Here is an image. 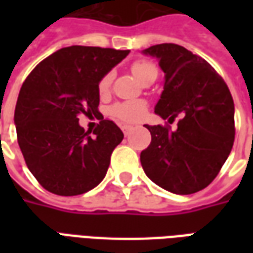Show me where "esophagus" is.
<instances>
[{
	"instance_id": "34e87169",
	"label": "esophagus",
	"mask_w": 253,
	"mask_h": 253,
	"mask_svg": "<svg viewBox=\"0 0 253 253\" xmlns=\"http://www.w3.org/2000/svg\"><path fill=\"white\" fill-rule=\"evenodd\" d=\"M122 130H123V132H125V135H130L131 134V131L134 130V127L132 126H128V125H125V126H122Z\"/></svg>"
}]
</instances>
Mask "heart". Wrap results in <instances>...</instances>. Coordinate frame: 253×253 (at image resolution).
<instances>
[{"instance_id":"1","label":"heart","mask_w":253,"mask_h":253,"mask_svg":"<svg viewBox=\"0 0 253 253\" xmlns=\"http://www.w3.org/2000/svg\"><path fill=\"white\" fill-rule=\"evenodd\" d=\"M131 70L134 76L137 77L139 83H142L145 78L150 74H157V69L153 63L145 62V61H138L131 66ZM111 84V74H107L100 80L99 83V92L104 94L108 92ZM146 114V103L145 101H126V103H119L115 104L111 108V115L115 119L121 122H138L142 119Z\"/></svg>"}]
</instances>
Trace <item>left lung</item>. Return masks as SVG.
<instances>
[{
	"label": "left lung",
	"mask_w": 253,
	"mask_h": 253,
	"mask_svg": "<svg viewBox=\"0 0 253 253\" xmlns=\"http://www.w3.org/2000/svg\"><path fill=\"white\" fill-rule=\"evenodd\" d=\"M142 54L159 59L164 90L154 107L163 119L180 115L176 130L145 125L152 142L141 153L150 180L188 195L206 188L222 168L234 141V104L228 85L203 58L173 43Z\"/></svg>",
	"instance_id": "left-lung-1"
}]
</instances>
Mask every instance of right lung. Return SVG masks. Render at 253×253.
<instances>
[{"instance_id":"obj_1","label":"right lung","mask_w":253,"mask_h":253,"mask_svg":"<svg viewBox=\"0 0 253 253\" xmlns=\"http://www.w3.org/2000/svg\"><path fill=\"white\" fill-rule=\"evenodd\" d=\"M128 52L65 47L43 59L23 84L14 110L17 141L28 169L47 191L80 195L104 179L123 132L101 119L90 135L78 116L99 114L100 80Z\"/></svg>"}]
</instances>
